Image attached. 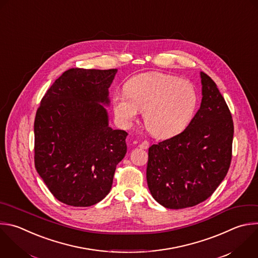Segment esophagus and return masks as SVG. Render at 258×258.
Wrapping results in <instances>:
<instances>
[{"mask_svg": "<svg viewBox=\"0 0 258 258\" xmlns=\"http://www.w3.org/2000/svg\"><path fill=\"white\" fill-rule=\"evenodd\" d=\"M139 147H140L141 149H143V150H147V149L150 147V143H149L148 141H144L143 143L140 144Z\"/></svg>", "mask_w": 258, "mask_h": 258, "instance_id": "34e87169", "label": "esophagus"}]
</instances>
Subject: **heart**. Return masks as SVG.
I'll return each mask as SVG.
<instances>
[{"instance_id":"b5f03b06","label":"heart","mask_w":258,"mask_h":258,"mask_svg":"<svg viewBox=\"0 0 258 258\" xmlns=\"http://www.w3.org/2000/svg\"><path fill=\"white\" fill-rule=\"evenodd\" d=\"M124 95L112 99L114 113L123 125H130L144 111L150 133L167 139L182 133L192 120L198 107V93L186 80L149 72L131 78L123 86Z\"/></svg>"}]
</instances>
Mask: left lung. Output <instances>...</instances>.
I'll return each instance as SVG.
<instances>
[{"instance_id":"8db88e82","label":"left lung","mask_w":258,"mask_h":258,"mask_svg":"<svg viewBox=\"0 0 258 258\" xmlns=\"http://www.w3.org/2000/svg\"><path fill=\"white\" fill-rule=\"evenodd\" d=\"M202 103L179 135L149 148L147 182L167 209H184L209 199L224 180L232 158L234 125L216 83L201 72Z\"/></svg>"}]
</instances>
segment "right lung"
Here are the masks:
<instances>
[{
	"instance_id": "add662e5",
	"label": "right lung",
	"mask_w": 258,
	"mask_h": 258,
	"mask_svg": "<svg viewBox=\"0 0 258 258\" xmlns=\"http://www.w3.org/2000/svg\"><path fill=\"white\" fill-rule=\"evenodd\" d=\"M116 69H70L50 86L34 121V163L59 202L90 207L110 191L127 133L109 126Z\"/></svg>"
}]
</instances>
